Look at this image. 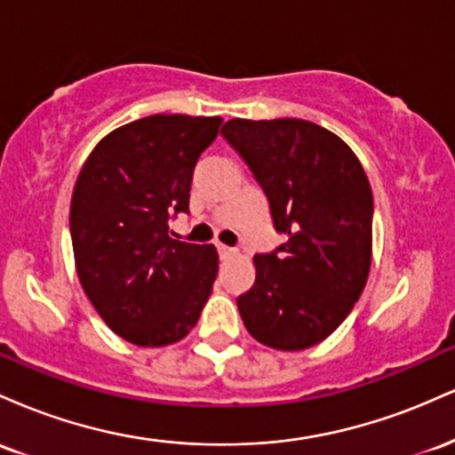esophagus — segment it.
<instances>
[{"label":"esophagus","instance_id":"esophagus-1","mask_svg":"<svg viewBox=\"0 0 455 455\" xmlns=\"http://www.w3.org/2000/svg\"><path fill=\"white\" fill-rule=\"evenodd\" d=\"M218 252H220L222 259H227V257H233V254H237V250L228 248V245H224V243H218Z\"/></svg>","mask_w":455,"mask_h":455}]
</instances>
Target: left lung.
I'll list each match as a JSON object with an SVG mask.
<instances>
[{
    "mask_svg": "<svg viewBox=\"0 0 455 455\" xmlns=\"http://www.w3.org/2000/svg\"><path fill=\"white\" fill-rule=\"evenodd\" d=\"M222 137L269 201L274 252L254 254L252 289L237 297L254 340L278 351L323 342L353 310L372 263V190L340 137L306 119H231Z\"/></svg>",
    "mask_w": 455,
    "mask_h": 455,
    "instance_id": "obj_1",
    "label": "left lung"
}]
</instances>
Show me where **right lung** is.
<instances>
[{"mask_svg": "<svg viewBox=\"0 0 455 455\" xmlns=\"http://www.w3.org/2000/svg\"><path fill=\"white\" fill-rule=\"evenodd\" d=\"M220 117L149 115L113 130L76 177L70 237L76 274L102 321L137 347L190 333L218 275L213 245L171 237L192 173Z\"/></svg>", "mask_w": 455, "mask_h": 455, "instance_id": "add662e5", "label": "right lung"}]
</instances>
